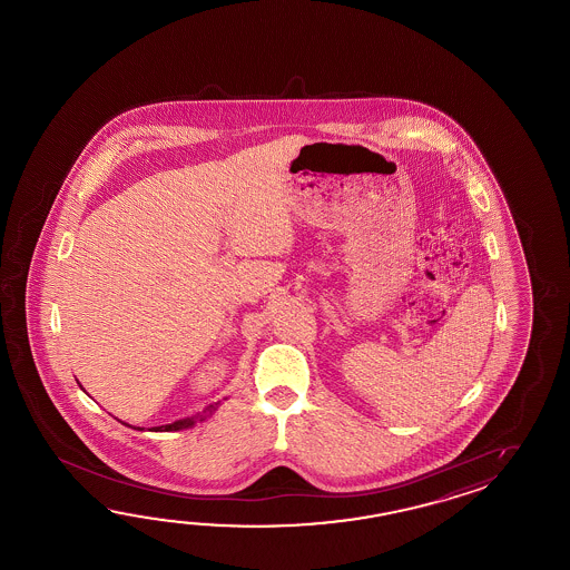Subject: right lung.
Segmentation results:
<instances>
[{
    "label": "right lung",
    "instance_id": "add662e5",
    "mask_svg": "<svg viewBox=\"0 0 570 570\" xmlns=\"http://www.w3.org/2000/svg\"><path fill=\"white\" fill-rule=\"evenodd\" d=\"M195 422L191 417H187V420H177V422H173V424L160 425V430H183V428H189V425H194Z\"/></svg>",
    "mask_w": 570,
    "mask_h": 570
}]
</instances>
